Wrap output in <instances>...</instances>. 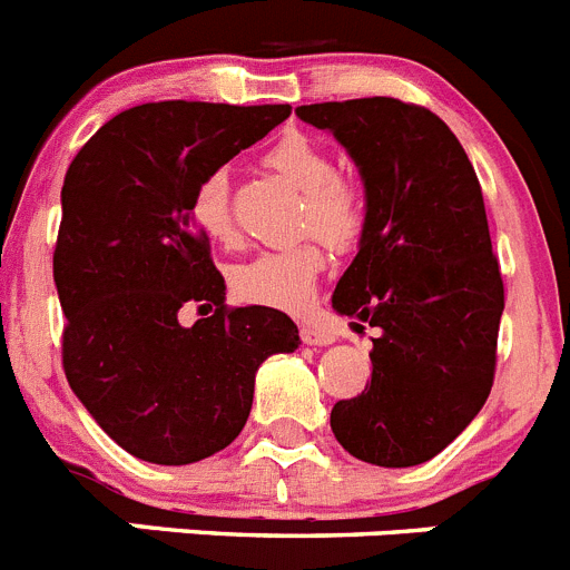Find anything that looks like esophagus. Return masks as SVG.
Here are the masks:
<instances>
[{
	"mask_svg": "<svg viewBox=\"0 0 570 570\" xmlns=\"http://www.w3.org/2000/svg\"><path fill=\"white\" fill-rule=\"evenodd\" d=\"M299 336H302V342H305V345H314V347L331 345V342L336 340L334 331L325 328V325H302Z\"/></svg>",
	"mask_w": 570,
	"mask_h": 570,
	"instance_id": "1",
	"label": "esophagus"
}]
</instances>
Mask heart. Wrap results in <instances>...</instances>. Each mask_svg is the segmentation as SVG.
Wrapping results in <instances>:
<instances>
[{
  "instance_id": "1",
  "label": "heart",
  "mask_w": 570,
  "mask_h": 570,
  "mask_svg": "<svg viewBox=\"0 0 570 570\" xmlns=\"http://www.w3.org/2000/svg\"><path fill=\"white\" fill-rule=\"evenodd\" d=\"M268 168L302 190L299 230H314L331 248L347 250L365 228V196L351 176L336 174L334 156L308 134H285L265 154ZM190 219L205 239L234 245L236 225L230 214V188L223 170L205 176L190 199ZM328 268V254L316 239L288 248L259 250L228 271L230 291L245 305L274 311H305L314 299L316 282Z\"/></svg>"
}]
</instances>
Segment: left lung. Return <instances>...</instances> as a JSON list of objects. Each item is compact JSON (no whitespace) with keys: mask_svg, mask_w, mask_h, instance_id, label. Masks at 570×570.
I'll list each match as a JSON object with an SVG mask.
<instances>
[{"mask_svg":"<svg viewBox=\"0 0 570 570\" xmlns=\"http://www.w3.org/2000/svg\"><path fill=\"white\" fill-rule=\"evenodd\" d=\"M331 130L365 185L360 254L334 311L376 328L371 385L331 411L347 454L382 468L436 456L471 425L493 385L505 288L480 179L440 116L391 97L299 105Z\"/></svg>","mask_w":570,"mask_h":570,"instance_id":"obj_1","label":"left lung"}]
</instances>
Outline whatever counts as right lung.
I'll list each match as a JSON object with an SVG mask.
<instances>
[{"mask_svg": "<svg viewBox=\"0 0 570 570\" xmlns=\"http://www.w3.org/2000/svg\"><path fill=\"white\" fill-rule=\"evenodd\" d=\"M291 105L148 102L82 145L62 185L53 282L62 367L105 434L156 465H190L239 436L256 371L299 347L274 308H228L210 245L190 219L205 176L259 142ZM217 311L190 330L183 304Z\"/></svg>", "mask_w": 570, "mask_h": 570, "instance_id": "right-lung-1", "label": "right lung"}]
</instances>
